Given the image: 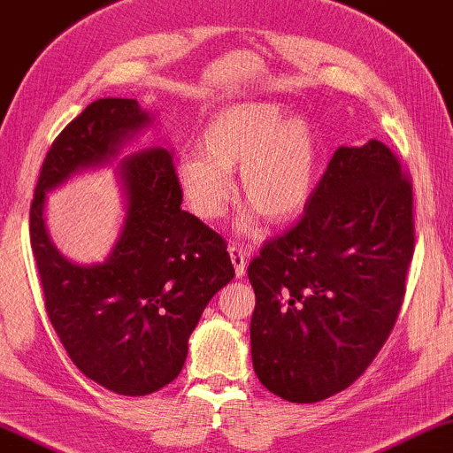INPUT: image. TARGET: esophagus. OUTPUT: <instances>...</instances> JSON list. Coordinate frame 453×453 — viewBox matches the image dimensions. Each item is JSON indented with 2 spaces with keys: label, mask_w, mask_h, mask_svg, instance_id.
Masks as SVG:
<instances>
[{
  "label": "esophagus",
  "mask_w": 453,
  "mask_h": 453,
  "mask_svg": "<svg viewBox=\"0 0 453 453\" xmlns=\"http://www.w3.org/2000/svg\"><path fill=\"white\" fill-rule=\"evenodd\" d=\"M229 258H232V265L235 269V277L242 279L246 273V250L240 244L229 246Z\"/></svg>",
  "instance_id": "obj_1"
}]
</instances>
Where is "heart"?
I'll return each mask as SVG.
<instances>
[{
    "instance_id": "heart-1",
    "label": "heart",
    "mask_w": 453,
    "mask_h": 453,
    "mask_svg": "<svg viewBox=\"0 0 453 453\" xmlns=\"http://www.w3.org/2000/svg\"><path fill=\"white\" fill-rule=\"evenodd\" d=\"M203 151H190L176 164V184L190 211L215 221L232 201L229 172L240 168V190L252 209L235 229L257 232L258 215L283 221L303 209L314 193L318 139L308 119L273 102H242L215 117L201 137Z\"/></svg>"
}]
</instances>
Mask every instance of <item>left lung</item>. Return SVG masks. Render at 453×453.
Wrapping results in <instances>:
<instances>
[{"mask_svg": "<svg viewBox=\"0 0 453 453\" xmlns=\"http://www.w3.org/2000/svg\"><path fill=\"white\" fill-rule=\"evenodd\" d=\"M415 250L412 184L378 139L339 148L303 218L248 266L260 384L310 404L345 390L390 334Z\"/></svg>", "mask_w": 453, "mask_h": 453, "instance_id": "8db88e82", "label": "left lung"}]
</instances>
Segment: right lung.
<instances>
[{"mask_svg":"<svg viewBox=\"0 0 453 453\" xmlns=\"http://www.w3.org/2000/svg\"><path fill=\"white\" fill-rule=\"evenodd\" d=\"M154 123L133 98L92 102L50 145L30 207L50 324L80 372L123 396H145L180 373L203 310L234 279L224 238L180 209L170 145L123 156ZM112 163L126 211L119 235L102 264H73L50 240L46 195Z\"/></svg>","mask_w":453,"mask_h":453,"instance_id":"right-lung-1","label":"right lung"}]
</instances>
